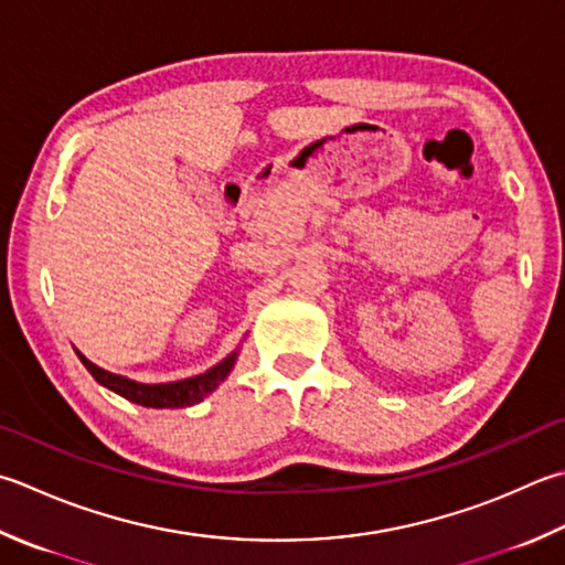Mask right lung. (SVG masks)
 Segmentation results:
<instances>
[{
  "mask_svg": "<svg viewBox=\"0 0 565 565\" xmlns=\"http://www.w3.org/2000/svg\"><path fill=\"white\" fill-rule=\"evenodd\" d=\"M75 352L87 367V372H90L97 380V384L107 386L109 392H115L119 396H125L127 402L139 404V406H149V408H183V406L201 404L205 396L213 394L217 386L227 380V374L235 370L239 348L235 352H230L225 360H220L203 374H195V377L179 380V382H163V384H143L137 380L121 377V374L97 367V364L87 360L81 350H75Z\"/></svg>",
  "mask_w": 565,
  "mask_h": 565,
  "instance_id": "obj_1",
  "label": "right lung"
}]
</instances>
